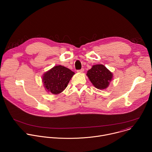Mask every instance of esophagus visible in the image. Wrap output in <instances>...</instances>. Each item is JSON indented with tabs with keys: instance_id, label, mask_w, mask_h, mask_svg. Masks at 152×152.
<instances>
[{
	"instance_id": "34e87169",
	"label": "esophagus",
	"mask_w": 152,
	"mask_h": 152,
	"mask_svg": "<svg viewBox=\"0 0 152 152\" xmlns=\"http://www.w3.org/2000/svg\"><path fill=\"white\" fill-rule=\"evenodd\" d=\"M83 71H84V69H81L80 70H77V72H78V73H83Z\"/></svg>"
}]
</instances>
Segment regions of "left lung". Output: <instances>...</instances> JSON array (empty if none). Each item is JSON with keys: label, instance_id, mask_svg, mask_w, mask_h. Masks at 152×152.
Returning a JSON list of instances; mask_svg holds the SVG:
<instances>
[{"label": "left lung", "instance_id": "1", "mask_svg": "<svg viewBox=\"0 0 152 152\" xmlns=\"http://www.w3.org/2000/svg\"><path fill=\"white\" fill-rule=\"evenodd\" d=\"M86 75L93 85L99 90L107 88L113 77V73L102 64L94 65Z\"/></svg>", "mask_w": 152, "mask_h": 152}]
</instances>
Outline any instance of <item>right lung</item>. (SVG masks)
Masks as SVG:
<instances>
[{
	"instance_id": "add662e5",
	"label": "right lung",
	"mask_w": 152,
	"mask_h": 152,
	"mask_svg": "<svg viewBox=\"0 0 152 152\" xmlns=\"http://www.w3.org/2000/svg\"><path fill=\"white\" fill-rule=\"evenodd\" d=\"M75 73L62 66H56L46 72L42 76V82L48 91L58 94L67 86Z\"/></svg>"
}]
</instances>
